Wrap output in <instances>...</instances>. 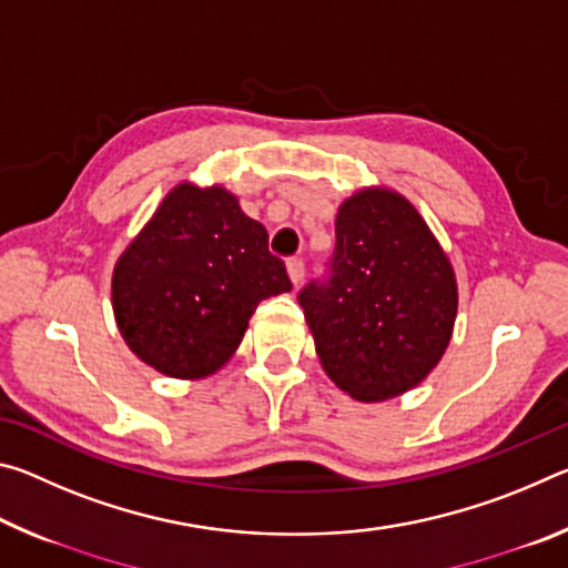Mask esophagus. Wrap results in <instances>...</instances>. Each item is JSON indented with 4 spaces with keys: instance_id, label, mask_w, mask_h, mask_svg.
Masks as SVG:
<instances>
[{
    "instance_id": "1",
    "label": "esophagus",
    "mask_w": 568,
    "mask_h": 568,
    "mask_svg": "<svg viewBox=\"0 0 568 568\" xmlns=\"http://www.w3.org/2000/svg\"><path fill=\"white\" fill-rule=\"evenodd\" d=\"M287 275H291L293 285H301L303 283V277H305L303 257H291V261H287Z\"/></svg>"
}]
</instances>
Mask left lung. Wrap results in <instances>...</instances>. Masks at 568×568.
<instances>
[{"label": "left lung", "mask_w": 568, "mask_h": 568, "mask_svg": "<svg viewBox=\"0 0 568 568\" xmlns=\"http://www.w3.org/2000/svg\"><path fill=\"white\" fill-rule=\"evenodd\" d=\"M297 303L335 386L355 400H386L436 368L458 293L416 207L396 192L363 190L341 205L331 261Z\"/></svg>", "instance_id": "left-lung-1"}]
</instances>
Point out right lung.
Segmentation results:
<instances>
[{
  "instance_id": "add662e5",
  "label": "right lung",
  "mask_w": 568,
  "mask_h": 568,
  "mask_svg": "<svg viewBox=\"0 0 568 568\" xmlns=\"http://www.w3.org/2000/svg\"><path fill=\"white\" fill-rule=\"evenodd\" d=\"M293 287L267 230L223 187L182 182L114 265L112 307L130 351L172 378H205L261 301Z\"/></svg>"
}]
</instances>
